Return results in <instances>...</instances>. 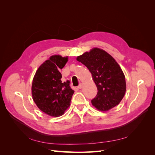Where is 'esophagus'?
<instances>
[{"label":"esophagus","instance_id":"34e87169","mask_svg":"<svg viewBox=\"0 0 155 155\" xmlns=\"http://www.w3.org/2000/svg\"><path fill=\"white\" fill-rule=\"evenodd\" d=\"M78 88H79V89H81V88H83V83H79V86L78 87Z\"/></svg>","mask_w":155,"mask_h":155}]
</instances>
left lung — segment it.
I'll return each mask as SVG.
<instances>
[{
	"instance_id": "1",
	"label": "left lung",
	"mask_w": 155,
	"mask_h": 155,
	"mask_svg": "<svg viewBox=\"0 0 155 155\" xmlns=\"http://www.w3.org/2000/svg\"><path fill=\"white\" fill-rule=\"evenodd\" d=\"M76 59L88 68L98 90L92 105L103 112L118 105L125 94L126 82L122 70L113 57L104 50L93 48Z\"/></svg>"
}]
</instances>
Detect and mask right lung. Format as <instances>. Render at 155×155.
<instances>
[{
	"mask_svg": "<svg viewBox=\"0 0 155 155\" xmlns=\"http://www.w3.org/2000/svg\"><path fill=\"white\" fill-rule=\"evenodd\" d=\"M68 56L51 55L41 64L33 78L31 95L37 107L48 116H62L70 105L74 91L70 81L63 82L59 72L68 61Z\"/></svg>",
	"mask_w": 155,
	"mask_h": 155,
	"instance_id": "add662e5",
	"label": "right lung"
}]
</instances>
